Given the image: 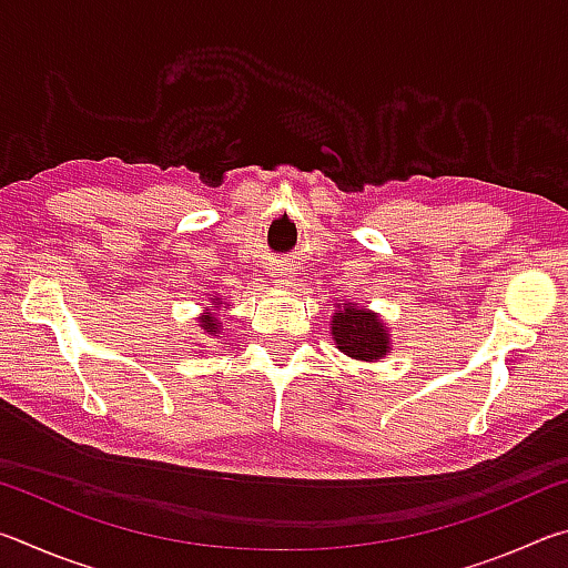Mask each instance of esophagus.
<instances>
[{
    "instance_id": "obj_1",
    "label": "esophagus",
    "mask_w": 568,
    "mask_h": 568,
    "mask_svg": "<svg viewBox=\"0 0 568 568\" xmlns=\"http://www.w3.org/2000/svg\"><path fill=\"white\" fill-rule=\"evenodd\" d=\"M273 283L277 287H293L295 283V267L291 263H277L273 271H271Z\"/></svg>"
}]
</instances>
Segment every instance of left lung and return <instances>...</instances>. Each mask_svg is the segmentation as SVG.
Segmentation results:
<instances>
[{
	"label": "left lung",
	"mask_w": 568,
	"mask_h": 568,
	"mask_svg": "<svg viewBox=\"0 0 568 568\" xmlns=\"http://www.w3.org/2000/svg\"><path fill=\"white\" fill-rule=\"evenodd\" d=\"M331 335L335 348L361 363H378L393 351L390 331L368 305L338 301L331 315Z\"/></svg>",
	"instance_id": "1"
}]
</instances>
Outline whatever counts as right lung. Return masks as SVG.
<instances>
[{
    "mask_svg": "<svg viewBox=\"0 0 568 568\" xmlns=\"http://www.w3.org/2000/svg\"><path fill=\"white\" fill-rule=\"evenodd\" d=\"M223 307H225V297L213 295L210 297V305L205 307V313H200L197 318L200 331H203L207 338H213V335L220 338V333H223V321H220V311H223Z\"/></svg>",
    "mask_w": 568,
    "mask_h": 568,
    "instance_id": "add662e5",
    "label": "right lung"
}]
</instances>
